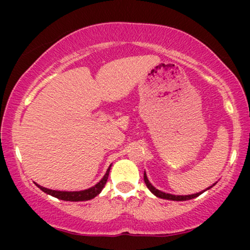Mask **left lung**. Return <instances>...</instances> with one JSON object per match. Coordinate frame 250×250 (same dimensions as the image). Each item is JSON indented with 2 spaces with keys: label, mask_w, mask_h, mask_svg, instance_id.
Instances as JSON below:
<instances>
[{
  "label": "left lung",
  "mask_w": 250,
  "mask_h": 250,
  "mask_svg": "<svg viewBox=\"0 0 250 250\" xmlns=\"http://www.w3.org/2000/svg\"><path fill=\"white\" fill-rule=\"evenodd\" d=\"M143 179H145V183H146V186H147V188L149 189V190L151 191V193H153L154 195H156L157 197H161V199H166V200H173V201H187V200H191V199H194V197H197L199 196V195H201L203 193V191H201V193H196V194H193V195H185V196H183V195H171V194H167V193H163V191H161V190H159V189H156L154 187L153 185H151L150 182H149L148 181V179H147V175H146V173H145V176H143ZM214 186V185H213ZM209 188H211V187H209ZM209 188H207V189H209Z\"/></svg>",
  "instance_id": "left-lung-1"
}]
</instances>
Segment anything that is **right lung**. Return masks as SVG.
Here are the masks:
<instances>
[{
  "mask_svg": "<svg viewBox=\"0 0 250 250\" xmlns=\"http://www.w3.org/2000/svg\"><path fill=\"white\" fill-rule=\"evenodd\" d=\"M109 170H110V166H109L107 173H105L104 176H103V179L100 181L97 185L94 186V187L85 189V190H81V191H59V190H51V189H47V188L42 187V186H39V185H36V186L41 189L42 191H44V193L49 194L54 197H57V199H60V200L75 201V202L76 201H87V200L94 199L96 195H99L100 193H101V190L103 189V187H104L105 182H107V180H108Z\"/></svg>",
  "mask_w": 250,
  "mask_h": 250,
  "instance_id": "add662e5",
  "label": "right lung"
}]
</instances>
